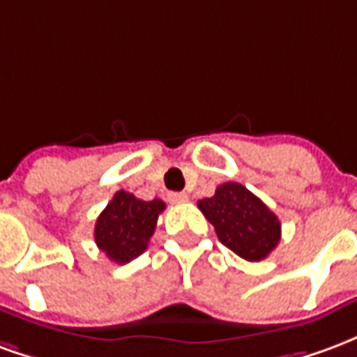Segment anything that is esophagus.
<instances>
[{
  "label": "esophagus",
  "instance_id": "34e87169",
  "mask_svg": "<svg viewBox=\"0 0 357 357\" xmlns=\"http://www.w3.org/2000/svg\"><path fill=\"white\" fill-rule=\"evenodd\" d=\"M168 201L170 202H187L189 195L187 193H168Z\"/></svg>",
  "mask_w": 357,
  "mask_h": 357
}]
</instances>
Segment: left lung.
I'll use <instances>...</instances> for the list:
<instances>
[{"instance_id":"obj_1","label":"left lung","mask_w":357,"mask_h":357,"mask_svg":"<svg viewBox=\"0 0 357 357\" xmlns=\"http://www.w3.org/2000/svg\"><path fill=\"white\" fill-rule=\"evenodd\" d=\"M199 208L216 229L222 245L248 262H260L281 241V224L247 187L227 181L214 197L199 201Z\"/></svg>"}]
</instances>
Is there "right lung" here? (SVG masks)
I'll use <instances>...</instances> for the list:
<instances>
[{
  "instance_id": "add662e5",
  "label": "right lung",
  "mask_w": 357,
  "mask_h": 357,
  "mask_svg": "<svg viewBox=\"0 0 357 357\" xmlns=\"http://www.w3.org/2000/svg\"><path fill=\"white\" fill-rule=\"evenodd\" d=\"M166 208L160 199L141 201L135 195L118 191L95 224V243L109 260L128 264L145 252L156 220Z\"/></svg>"
}]
</instances>
